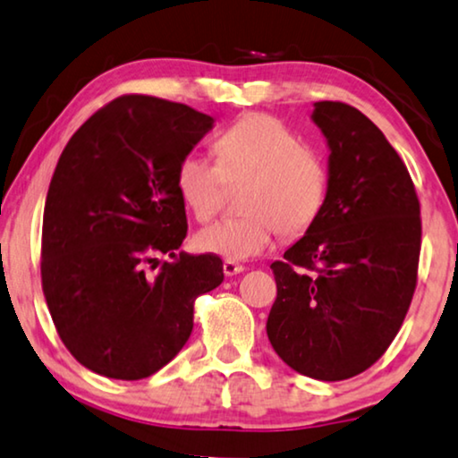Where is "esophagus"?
<instances>
[{
    "label": "esophagus",
    "instance_id": "34e87169",
    "mask_svg": "<svg viewBox=\"0 0 458 458\" xmlns=\"http://www.w3.org/2000/svg\"><path fill=\"white\" fill-rule=\"evenodd\" d=\"M244 269H247V267H244L242 263H238V261H232V259H226V261H224V274H226V276L242 274Z\"/></svg>",
    "mask_w": 458,
    "mask_h": 458
}]
</instances>
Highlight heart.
I'll return each mask as SVG.
<instances>
[{
	"instance_id": "1",
	"label": "heart",
	"mask_w": 458,
	"mask_h": 458,
	"mask_svg": "<svg viewBox=\"0 0 458 458\" xmlns=\"http://www.w3.org/2000/svg\"><path fill=\"white\" fill-rule=\"evenodd\" d=\"M217 164L186 153L176 167V191L197 220L220 209L228 184L242 182V216L197 232L199 250L232 261L272 249L276 232L299 236L318 220L327 197V167L299 134L269 114H249L217 134Z\"/></svg>"
}]
</instances>
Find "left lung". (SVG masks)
I'll return each instance as SVG.
<instances>
[{
    "instance_id": "left-lung-1",
    "label": "left lung",
    "mask_w": 458,
    "mask_h": 458,
    "mask_svg": "<svg viewBox=\"0 0 458 458\" xmlns=\"http://www.w3.org/2000/svg\"><path fill=\"white\" fill-rule=\"evenodd\" d=\"M326 137L327 197L318 220L274 261L267 338L302 376L365 371L401 330L417 284L421 217L413 180L382 131L340 101L313 103Z\"/></svg>"
}]
</instances>
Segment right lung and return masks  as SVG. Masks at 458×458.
Returning a JSON list of instances; mask_svg holds the SVG:
<instances>
[{
	"label": "right lung",
	"instance_id": "add662e5",
	"mask_svg": "<svg viewBox=\"0 0 458 458\" xmlns=\"http://www.w3.org/2000/svg\"><path fill=\"white\" fill-rule=\"evenodd\" d=\"M211 128L184 103L124 95L62 151L43 211V294L62 343L99 376L162 369L191 336L192 302L222 284L217 255H176L186 236L176 167ZM159 254L174 261L147 273Z\"/></svg>",
	"mask_w": 458,
	"mask_h": 458
}]
</instances>
